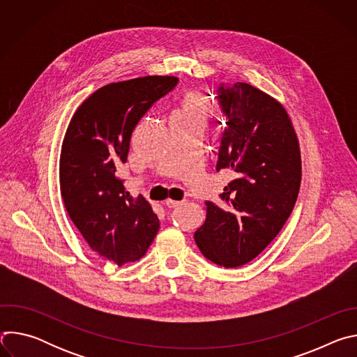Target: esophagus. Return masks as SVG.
<instances>
[{"mask_svg":"<svg viewBox=\"0 0 357 357\" xmlns=\"http://www.w3.org/2000/svg\"><path fill=\"white\" fill-rule=\"evenodd\" d=\"M182 200H174V199H167V202H165V205L168 206V208H171V209H174V208H178V206H181L182 205Z\"/></svg>","mask_w":357,"mask_h":357,"instance_id":"obj_1","label":"esophagus"}]
</instances>
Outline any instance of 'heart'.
<instances>
[{"instance_id":"1","label":"heart","mask_w":357,"mask_h":357,"mask_svg":"<svg viewBox=\"0 0 357 357\" xmlns=\"http://www.w3.org/2000/svg\"><path fill=\"white\" fill-rule=\"evenodd\" d=\"M211 103L209 100L199 91H189L186 93L181 101L178 109L174 112L172 119L178 120H203L211 114Z\"/></svg>"}]
</instances>
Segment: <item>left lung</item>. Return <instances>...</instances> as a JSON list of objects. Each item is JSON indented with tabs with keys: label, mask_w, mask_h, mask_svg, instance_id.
<instances>
[{
	"label": "left lung",
	"mask_w": 357,
	"mask_h": 357,
	"mask_svg": "<svg viewBox=\"0 0 357 357\" xmlns=\"http://www.w3.org/2000/svg\"><path fill=\"white\" fill-rule=\"evenodd\" d=\"M216 100L226 117L216 171L230 169L236 179L218 205L206 200V220L193 237L208 260L233 268L256 259L289 218L301 154L285 109L268 94L248 83H220Z\"/></svg>",
	"instance_id": "8db88e82"
}]
</instances>
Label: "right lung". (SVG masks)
Here are the masks:
<instances>
[{"label":"right lung","instance_id":"right-lung-1","mask_svg":"<svg viewBox=\"0 0 357 357\" xmlns=\"http://www.w3.org/2000/svg\"><path fill=\"white\" fill-rule=\"evenodd\" d=\"M176 84L172 76H145L103 86L80 105L65 134V208L91 250L117 266L139 260L160 229L149 203L130 195L119 171L138 121Z\"/></svg>","mask_w":357,"mask_h":357}]
</instances>
